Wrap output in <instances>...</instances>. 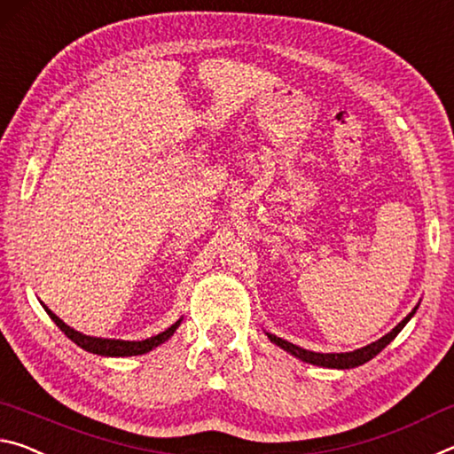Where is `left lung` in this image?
I'll use <instances>...</instances> for the list:
<instances>
[{
	"label": "left lung",
	"instance_id": "obj_1",
	"mask_svg": "<svg viewBox=\"0 0 454 454\" xmlns=\"http://www.w3.org/2000/svg\"><path fill=\"white\" fill-rule=\"evenodd\" d=\"M416 309H419V303H416L414 309L408 314L403 322H400L396 328H392L386 336H382L380 340L372 341V344L364 346V348H358V350L354 352H340V354H322V352H311V350H303V348L292 344V341H287L284 338H278L273 336V333L265 332L267 338H270L273 344L279 346L281 350L289 352L292 356H295V358H300L301 362H308V364H314V366H322V368H336V370H350V368H356V366H362V364H366L374 358V356L380 354L386 346L390 344L392 340H395L400 330L404 328V325L411 322V317L416 314Z\"/></svg>",
	"mask_w": 454,
	"mask_h": 454
}]
</instances>
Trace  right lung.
Instances as JSON below:
<instances>
[{
  "mask_svg": "<svg viewBox=\"0 0 454 454\" xmlns=\"http://www.w3.org/2000/svg\"><path fill=\"white\" fill-rule=\"evenodd\" d=\"M43 306V303H42ZM43 309L48 311V316L54 319V324L58 325L59 330H62L66 336H68L74 344L80 346L82 350L90 352V354H98V356H110V358H124V356H140V354H146L154 350V348H159L160 344H165V341L173 336L176 332L178 325H181L183 317H178L176 322L167 328L165 332L157 333V336L153 338H146V340H140V341H130V340H114V338H96V336H86V333H82L78 330L70 328L68 324H64L62 319H59L54 311L48 309V306H43Z\"/></svg>",
  "mask_w": 454,
  "mask_h": 454,
  "instance_id": "add662e5",
  "label": "right lung"
}]
</instances>
